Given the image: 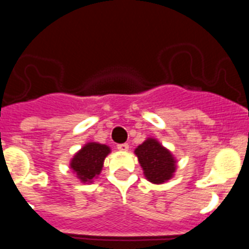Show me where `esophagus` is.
Wrapping results in <instances>:
<instances>
[{"label": "esophagus", "instance_id": "1", "mask_svg": "<svg viewBox=\"0 0 249 249\" xmlns=\"http://www.w3.org/2000/svg\"><path fill=\"white\" fill-rule=\"evenodd\" d=\"M128 148H129V146L127 143H122V144H118L117 146V149L121 152H127L128 151Z\"/></svg>", "mask_w": 249, "mask_h": 249}]
</instances>
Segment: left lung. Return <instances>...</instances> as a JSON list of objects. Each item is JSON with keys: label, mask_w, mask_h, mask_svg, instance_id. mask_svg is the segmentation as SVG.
Segmentation results:
<instances>
[{"label": "left lung", "mask_w": 249, "mask_h": 249, "mask_svg": "<svg viewBox=\"0 0 249 249\" xmlns=\"http://www.w3.org/2000/svg\"><path fill=\"white\" fill-rule=\"evenodd\" d=\"M138 162L143 169L147 181L153 184H163L175 176L177 160L172 152L156 138L148 137L135 149Z\"/></svg>", "instance_id": "1"}]
</instances>
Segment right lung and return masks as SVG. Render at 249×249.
Segmentation results:
<instances>
[{
	"mask_svg": "<svg viewBox=\"0 0 249 249\" xmlns=\"http://www.w3.org/2000/svg\"><path fill=\"white\" fill-rule=\"evenodd\" d=\"M111 153L107 144L87 142L70 160V168L82 183H92L103 168L105 158Z\"/></svg>",
	"mask_w": 249,
	"mask_h": 249,
	"instance_id": "add662e5",
	"label": "right lung"
}]
</instances>
